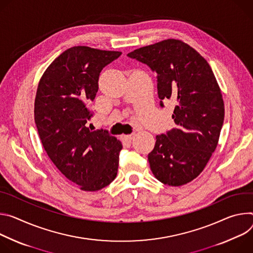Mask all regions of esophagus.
<instances>
[{
    "mask_svg": "<svg viewBox=\"0 0 253 253\" xmlns=\"http://www.w3.org/2000/svg\"><path fill=\"white\" fill-rule=\"evenodd\" d=\"M123 137H124V139H126V141L130 142L133 138V134H125V135H123Z\"/></svg>",
    "mask_w": 253,
    "mask_h": 253,
    "instance_id": "34e87169",
    "label": "esophagus"
}]
</instances>
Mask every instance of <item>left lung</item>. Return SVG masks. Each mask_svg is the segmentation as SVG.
<instances>
[{"label":"left lung","instance_id":"8db88e82","mask_svg":"<svg viewBox=\"0 0 253 253\" xmlns=\"http://www.w3.org/2000/svg\"><path fill=\"white\" fill-rule=\"evenodd\" d=\"M127 56L157 73L162 107L168 99L176 103L172 118L177 127L156 136L148 155L151 170L165 185H185L204 170L223 126L224 102L214 73L202 56L181 40H164Z\"/></svg>","mask_w":253,"mask_h":253}]
</instances>
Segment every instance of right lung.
Returning <instances> with one entry per match:
<instances>
[{
	"mask_svg": "<svg viewBox=\"0 0 253 253\" xmlns=\"http://www.w3.org/2000/svg\"><path fill=\"white\" fill-rule=\"evenodd\" d=\"M122 55L87 46L65 50L42 75L35 98V124L53 164L83 191H98L118 175L122 143L106 130H92L88 105L101 70Z\"/></svg>",
	"mask_w": 253,
	"mask_h": 253,
	"instance_id": "right-lung-1",
	"label": "right lung"
}]
</instances>
